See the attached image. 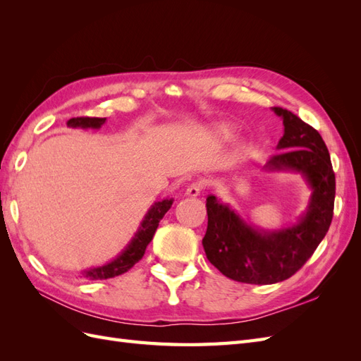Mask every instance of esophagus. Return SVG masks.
Segmentation results:
<instances>
[{
	"instance_id": "obj_1",
	"label": "esophagus",
	"mask_w": 361,
	"mask_h": 361,
	"mask_svg": "<svg viewBox=\"0 0 361 361\" xmlns=\"http://www.w3.org/2000/svg\"><path fill=\"white\" fill-rule=\"evenodd\" d=\"M203 187H204V182L203 180L194 182V183L190 185L187 190H185V195H187V197H197V195H200Z\"/></svg>"
}]
</instances>
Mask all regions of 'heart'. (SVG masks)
I'll return each instance as SVG.
<instances>
[{"instance_id": "b5f03b06", "label": "heart", "mask_w": 361, "mask_h": 361, "mask_svg": "<svg viewBox=\"0 0 361 361\" xmlns=\"http://www.w3.org/2000/svg\"><path fill=\"white\" fill-rule=\"evenodd\" d=\"M216 134L218 135H226L227 134V128L226 126H218L216 128Z\"/></svg>"}]
</instances>
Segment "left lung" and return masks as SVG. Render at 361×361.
Instances as JSON below:
<instances>
[{
	"mask_svg": "<svg viewBox=\"0 0 361 361\" xmlns=\"http://www.w3.org/2000/svg\"><path fill=\"white\" fill-rule=\"evenodd\" d=\"M283 120V137L267 173L300 174L310 188L305 211L295 224L262 228L247 223L238 211L209 195L203 248L207 260L235 281L272 285L293 276L321 244L333 220L336 178L322 137L310 125L280 106L271 108Z\"/></svg>",
	"mask_w": 361,
	"mask_h": 361,
	"instance_id": "left-lung-1",
	"label": "left lung"
}]
</instances>
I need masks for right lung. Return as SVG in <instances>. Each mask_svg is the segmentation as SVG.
<instances>
[{"label": "right lung", "instance_id": "obj_1", "mask_svg": "<svg viewBox=\"0 0 361 361\" xmlns=\"http://www.w3.org/2000/svg\"><path fill=\"white\" fill-rule=\"evenodd\" d=\"M105 122V117H73L68 120V126L80 129H101ZM171 204L173 199H164L155 202L149 207V211L146 212L143 220H141L137 232L130 238V241L126 244V247L120 251L113 260L106 262V264L81 271V276L89 280H105L123 274V272L133 268L137 262L143 257L145 250L152 241V238H154L159 221L170 209Z\"/></svg>", "mask_w": 361, "mask_h": 361}]
</instances>
